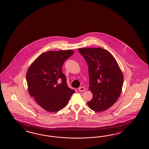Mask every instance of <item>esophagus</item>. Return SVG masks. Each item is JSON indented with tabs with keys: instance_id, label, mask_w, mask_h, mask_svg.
Returning a JSON list of instances; mask_svg holds the SVG:
<instances>
[{
	"instance_id": "34e87169",
	"label": "esophagus",
	"mask_w": 149,
	"mask_h": 149,
	"mask_svg": "<svg viewBox=\"0 0 149 149\" xmlns=\"http://www.w3.org/2000/svg\"><path fill=\"white\" fill-rule=\"evenodd\" d=\"M78 91L80 92H82V91H85V88L84 87H83V86H81L78 88Z\"/></svg>"
}]
</instances>
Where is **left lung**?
I'll list each match as a JSON object with an SVG mask.
<instances>
[{
	"label": "left lung",
	"instance_id": "left-lung-1",
	"mask_svg": "<svg viewBox=\"0 0 149 149\" xmlns=\"http://www.w3.org/2000/svg\"><path fill=\"white\" fill-rule=\"evenodd\" d=\"M78 52L88 66L90 91L93 98L87 104L92 110L101 112L113 105L122 91L123 76L115 58L101 48H81Z\"/></svg>",
	"mask_w": 149,
	"mask_h": 149
}]
</instances>
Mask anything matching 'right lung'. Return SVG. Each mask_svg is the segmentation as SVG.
<instances>
[{
	"label": "right lung",
	"instance_id": "obj_1",
	"mask_svg": "<svg viewBox=\"0 0 149 149\" xmlns=\"http://www.w3.org/2000/svg\"><path fill=\"white\" fill-rule=\"evenodd\" d=\"M74 52L49 51L42 54L27 70L26 80L31 96L44 110L56 112L67 105L75 91L67 86L63 63ZM62 82L58 84V81Z\"/></svg>",
	"mask_w": 149,
	"mask_h": 149
}]
</instances>
